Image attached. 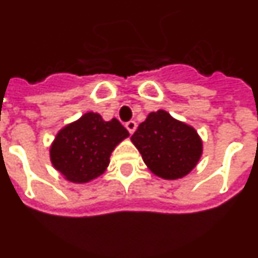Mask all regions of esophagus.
<instances>
[{"label":"esophagus","mask_w":258,"mask_h":258,"mask_svg":"<svg viewBox=\"0 0 258 258\" xmlns=\"http://www.w3.org/2000/svg\"><path fill=\"white\" fill-rule=\"evenodd\" d=\"M125 128L128 130L130 134H134L136 130V122L135 120H130V122L125 123Z\"/></svg>","instance_id":"esophagus-1"}]
</instances>
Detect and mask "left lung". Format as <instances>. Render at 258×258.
Returning <instances> with one entry per match:
<instances>
[{
	"label": "left lung",
	"instance_id": "8db88e82",
	"mask_svg": "<svg viewBox=\"0 0 258 258\" xmlns=\"http://www.w3.org/2000/svg\"><path fill=\"white\" fill-rule=\"evenodd\" d=\"M131 140L151 172L164 179L185 177L202 156V140L196 130L164 110L149 112Z\"/></svg>",
	"mask_w": 258,
	"mask_h": 258
}]
</instances>
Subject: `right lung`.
Wrapping results in <instances>:
<instances>
[{"label": "right lung", "mask_w": 258, "mask_h": 258, "mask_svg": "<svg viewBox=\"0 0 258 258\" xmlns=\"http://www.w3.org/2000/svg\"><path fill=\"white\" fill-rule=\"evenodd\" d=\"M128 136L118 119L105 122L86 112L57 133L49 149L52 165L71 182H89L105 172L114 148Z\"/></svg>", "instance_id": "1"}]
</instances>
